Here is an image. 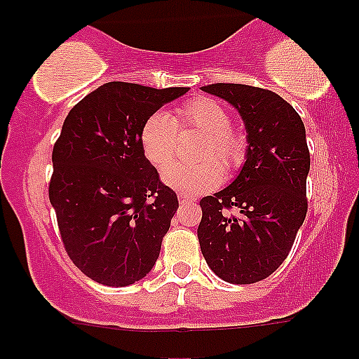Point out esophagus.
Segmentation results:
<instances>
[{
  "label": "esophagus",
  "mask_w": 359,
  "mask_h": 359,
  "mask_svg": "<svg viewBox=\"0 0 359 359\" xmlns=\"http://www.w3.org/2000/svg\"><path fill=\"white\" fill-rule=\"evenodd\" d=\"M179 201L182 204H194V203H196V197H191V196H185V194H180Z\"/></svg>",
  "instance_id": "obj_1"
}]
</instances>
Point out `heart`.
<instances>
[{"label": "heart", "instance_id": "b5f03b06", "mask_svg": "<svg viewBox=\"0 0 359 359\" xmlns=\"http://www.w3.org/2000/svg\"><path fill=\"white\" fill-rule=\"evenodd\" d=\"M197 131L204 135L197 150L196 163H177L163 172V182L185 196L212 191L222 182L223 167L234 172L245 160L246 140L231 126V114L219 101L194 97L179 104L174 113L156 111L143 123L140 145L145 158L155 168H165L177 154L179 133Z\"/></svg>", "mask_w": 359, "mask_h": 359}]
</instances>
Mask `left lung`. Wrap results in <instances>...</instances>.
<instances>
[{
    "mask_svg": "<svg viewBox=\"0 0 359 359\" xmlns=\"http://www.w3.org/2000/svg\"><path fill=\"white\" fill-rule=\"evenodd\" d=\"M240 111L246 162L224 191L201 199V251L217 277L246 285L270 277L288 257L307 214L311 154L302 118L277 93L246 84L203 86Z\"/></svg>",
    "mask_w": 359,
    "mask_h": 359,
    "instance_id": "obj_1",
    "label": "left lung"
}]
</instances>
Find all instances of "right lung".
I'll use <instances>...</instances> for the list:
<instances>
[{
  "label": "right lung",
  "mask_w": 359,
  "mask_h": 359,
  "mask_svg": "<svg viewBox=\"0 0 359 359\" xmlns=\"http://www.w3.org/2000/svg\"><path fill=\"white\" fill-rule=\"evenodd\" d=\"M189 88L106 82L69 111L52 151L48 199L69 258L108 287L143 278L179 208L145 158V119Z\"/></svg>",
  "instance_id": "1"
}]
</instances>
